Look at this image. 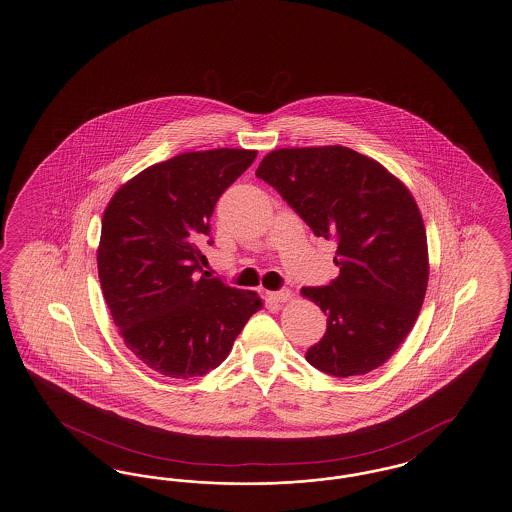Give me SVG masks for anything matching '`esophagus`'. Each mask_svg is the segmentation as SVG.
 <instances>
[{
  "label": "esophagus",
  "mask_w": 512,
  "mask_h": 512,
  "mask_svg": "<svg viewBox=\"0 0 512 512\" xmlns=\"http://www.w3.org/2000/svg\"><path fill=\"white\" fill-rule=\"evenodd\" d=\"M268 299L272 303H287L291 299V291L289 289H280V291H270Z\"/></svg>",
  "instance_id": "1"
}]
</instances>
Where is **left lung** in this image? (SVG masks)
Returning <instances> with one entry per match:
<instances>
[{"label": "left lung", "mask_w": 512, "mask_h": 512, "mask_svg": "<svg viewBox=\"0 0 512 512\" xmlns=\"http://www.w3.org/2000/svg\"><path fill=\"white\" fill-rule=\"evenodd\" d=\"M255 175L316 236L337 242L339 276L301 289L328 316L308 364L333 377L383 366L413 328L429 282L427 232L406 184L339 144L272 150Z\"/></svg>", "instance_id": "obj_1"}]
</instances>
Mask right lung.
I'll return each mask as SVG.
<instances>
[{
    "label": "right lung",
    "mask_w": 512,
    "mask_h": 512,
    "mask_svg": "<svg viewBox=\"0 0 512 512\" xmlns=\"http://www.w3.org/2000/svg\"><path fill=\"white\" fill-rule=\"evenodd\" d=\"M255 158L244 148L184 152L141 171L104 209V301L125 347L160 375L188 379L217 368L263 307L255 291L198 276L215 204Z\"/></svg>",
    "instance_id": "1"
}]
</instances>
